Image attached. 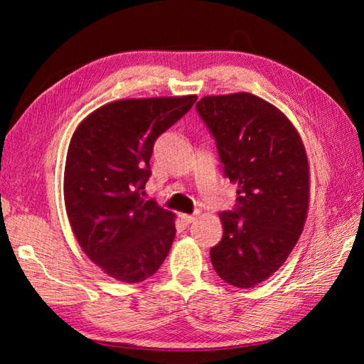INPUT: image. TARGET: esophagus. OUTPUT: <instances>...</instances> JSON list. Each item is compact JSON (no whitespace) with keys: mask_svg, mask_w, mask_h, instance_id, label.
Returning <instances> with one entry per match:
<instances>
[{"mask_svg":"<svg viewBox=\"0 0 364 364\" xmlns=\"http://www.w3.org/2000/svg\"><path fill=\"white\" fill-rule=\"evenodd\" d=\"M197 219V214H181V220L186 223V225H189V223H192Z\"/></svg>","mask_w":364,"mask_h":364,"instance_id":"esophagus-1","label":"esophagus"}]
</instances>
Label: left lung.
I'll use <instances>...</instances> for the list:
<instances>
[{"label": "left lung", "mask_w": 364, "mask_h": 364, "mask_svg": "<svg viewBox=\"0 0 364 364\" xmlns=\"http://www.w3.org/2000/svg\"><path fill=\"white\" fill-rule=\"evenodd\" d=\"M196 107L223 175L237 184L235 210L219 215L223 236L210 250L211 262L223 282L253 288L280 269L304 230L310 198L304 144L282 111L247 92L203 97Z\"/></svg>", "instance_id": "left-lung-1"}]
</instances>
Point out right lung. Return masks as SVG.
I'll list each match as a JSON object with an SVG mask.
<instances>
[{"label":"right lung","mask_w":364,"mask_h":364,"mask_svg":"<svg viewBox=\"0 0 364 364\" xmlns=\"http://www.w3.org/2000/svg\"><path fill=\"white\" fill-rule=\"evenodd\" d=\"M196 100H119L87 115L72 136L64 173L68 220L82 252L115 280H146L172 247L175 214L142 196L154 142Z\"/></svg>","instance_id":"add662e5"}]
</instances>
